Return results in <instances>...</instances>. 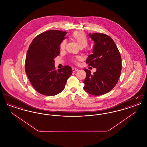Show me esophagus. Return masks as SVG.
<instances>
[{
  "label": "esophagus",
  "instance_id": "34e87169",
  "mask_svg": "<svg viewBox=\"0 0 147 147\" xmlns=\"http://www.w3.org/2000/svg\"><path fill=\"white\" fill-rule=\"evenodd\" d=\"M79 70L78 68H73L72 69V70H73V71H77L78 70Z\"/></svg>",
  "mask_w": 147,
  "mask_h": 147
}]
</instances>
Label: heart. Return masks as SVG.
I'll list each match as a JSON object with an SVG mask.
<instances>
[{"label": "heart", "mask_w": 147, "mask_h": 147, "mask_svg": "<svg viewBox=\"0 0 147 147\" xmlns=\"http://www.w3.org/2000/svg\"><path fill=\"white\" fill-rule=\"evenodd\" d=\"M71 37H72L73 39L74 40L77 42V43L80 48V47L84 48L88 45V37H87L86 35H85L83 32H80V31H76L72 34ZM65 44H66V41L65 40H64L61 43L60 48L61 49H64L65 48ZM78 59V58H77L76 59H74L73 61L74 62H76L77 59Z\"/></svg>", "instance_id": "obj_1"}]
</instances>
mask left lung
I'll return each instance as SVG.
<instances>
[{
	"mask_svg": "<svg viewBox=\"0 0 147 147\" xmlns=\"http://www.w3.org/2000/svg\"><path fill=\"white\" fill-rule=\"evenodd\" d=\"M94 41L92 55L86 59L89 66L96 68L91 74L90 70L84 69L86 73L84 89L95 96L111 91L117 83L122 69L121 57L112 38L104 34H89Z\"/></svg>",
	"mask_w": 147,
	"mask_h": 147,
	"instance_id": "8db88e82",
	"label": "left lung"
}]
</instances>
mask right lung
Masks as SVG:
<instances>
[{
    "instance_id": "right-lung-1",
    "label": "right lung",
    "mask_w": 147,
    "mask_h": 147,
    "mask_svg": "<svg viewBox=\"0 0 147 147\" xmlns=\"http://www.w3.org/2000/svg\"><path fill=\"white\" fill-rule=\"evenodd\" d=\"M67 32L51 30L37 36L28 47L25 71L35 90L41 94L54 96L63 91L72 74L68 65L55 70L54 59L60 53L59 46Z\"/></svg>"
}]
</instances>
